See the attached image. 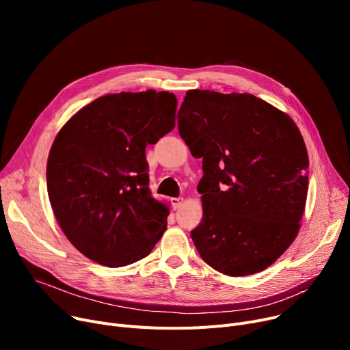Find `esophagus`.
Instances as JSON below:
<instances>
[{
    "label": "esophagus",
    "mask_w": 350,
    "mask_h": 350,
    "mask_svg": "<svg viewBox=\"0 0 350 350\" xmlns=\"http://www.w3.org/2000/svg\"><path fill=\"white\" fill-rule=\"evenodd\" d=\"M181 204H183V198H181V197L172 198V206H173V208H174V210L180 208V207H181Z\"/></svg>",
    "instance_id": "34e87169"
}]
</instances>
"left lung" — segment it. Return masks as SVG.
Instances as JSON below:
<instances>
[{"label":"left lung","instance_id":"1","mask_svg":"<svg viewBox=\"0 0 350 350\" xmlns=\"http://www.w3.org/2000/svg\"><path fill=\"white\" fill-rule=\"evenodd\" d=\"M178 133L203 157L197 190L203 219L191 231L211 268L244 277L277 261L295 240L306 194L309 159L293 120L250 94L189 90Z\"/></svg>","mask_w":350,"mask_h":350}]
</instances>
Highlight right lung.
Instances as JSON below:
<instances>
[{
    "mask_svg": "<svg viewBox=\"0 0 350 350\" xmlns=\"http://www.w3.org/2000/svg\"><path fill=\"white\" fill-rule=\"evenodd\" d=\"M170 92L110 94L82 107L53 140L51 206L68 240L89 260L118 268L149 255L169 208L152 197L146 146L174 129Z\"/></svg>",
    "mask_w": 350,
    "mask_h": 350,
    "instance_id": "obj_1",
    "label": "right lung"
}]
</instances>
